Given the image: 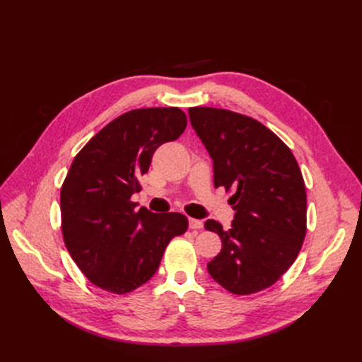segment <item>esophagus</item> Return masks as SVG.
<instances>
[{
    "label": "esophagus",
    "mask_w": 362,
    "mask_h": 362,
    "mask_svg": "<svg viewBox=\"0 0 362 362\" xmlns=\"http://www.w3.org/2000/svg\"><path fill=\"white\" fill-rule=\"evenodd\" d=\"M204 226L202 221H198V218H189V228L190 229H201Z\"/></svg>",
    "instance_id": "34e87169"
}]
</instances>
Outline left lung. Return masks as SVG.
Returning <instances> with one entry per match:
<instances>
[{
    "label": "left lung",
    "mask_w": 362,
    "mask_h": 362,
    "mask_svg": "<svg viewBox=\"0 0 362 362\" xmlns=\"http://www.w3.org/2000/svg\"><path fill=\"white\" fill-rule=\"evenodd\" d=\"M190 124L213 160L214 185L234 189L231 229L208 218L222 240L206 264L211 278L234 294L273 286L293 264L306 233V193L287 145L258 120L223 108H189Z\"/></svg>",
    "instance_id": "1"
}]
</instances>
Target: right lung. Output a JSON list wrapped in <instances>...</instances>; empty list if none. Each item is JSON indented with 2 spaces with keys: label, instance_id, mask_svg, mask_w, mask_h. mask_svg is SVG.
I'll list each match as a JSON object with an SVG mask.
<instances>
[{
  "label": "right lung",
  "instance_id": "right-lung-1",
  "mask_svg": "<svg viewBox=\"0 0 362 362\" xmlns=\"http://www.w3.org/2000/svg\"><path fill=\"white\" fill-rule=\"evenodd\" d=\"M187 125L178 107L131 110L103 128L72 161L60 192L62 231L72 259L96 287L125 294L157 272L181 213L156 214L131 201L158 146Z\"/></svg>",
  "mask_w": 362,
  "mask_h": 362
}]
</instances>
